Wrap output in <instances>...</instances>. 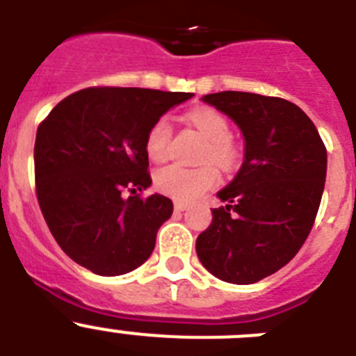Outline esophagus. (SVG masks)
<instances>
[{
  "instance_id": "1",
  "label": "esophagus",
  "mask_w": 356,
  "mask_h": 356,
  "mask_svg": "<svg viewBox=\"0 0 356 356\" xmlns=\"http://www.w3.org/2000/svg\"><path fill=\"white\" fill-rule=\"evenodd\" d=\"M187 203H184V201H175V210L176 212H184V210H187Z\"/></svg>"
}]
</instances>
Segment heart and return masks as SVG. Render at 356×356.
Wrapping results in <instances>:
<instances>
[{
	"label": "heart",
	"mask_w": 356,
	"mask_h": 356,
	"mask_svg": "<svg viewBox=\"0 0 356 356\" xmlns=\"http://www.w3.org/2000/svg\"><path fill=\"white\" fill-rule=\"evenodd\" d=\"M188 119L209 140L205 159H210L222 168L232 165L237 153L229 140L232 134H229V124L225 115L209 106H201V108L188 112ZM169 140H171V122L163 115L151 124L146 135L147 156L155 162H162L168 159ZM217 180H219V175L212 165L185 168L180 163H169L165 168L159 169L155 175L156 188L175 200H194L212 188Z\"/></svg>",
	"instance_id": "heart-1"
}]
</instances>
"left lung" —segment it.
Returning a JSON list of instances; mask_svg holds the SVG:
<instances>
[{
    "label": "left lung",
    "mask_w": 356,
    "mask_h": 356,
    "mask_svg": "<svg viewBox=\"0 0 356 356\" xmlns=\"http://www.w3.org/2000/svg\"><path fill=\"white\" fill-rule=\"evenodd\" d=\"M201 102L237 124L244 160L217 193L226 205L212 209V222L197 235V259L222 282L254 284L307 241L325 191L326 147L303 110L282 97L225 90Z\"/></svg>",
    "instance_id": "8db88e82"
}]
</instances>
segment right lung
Returning <instances> with one entry per match:
<instances>
[{"mask_svg": "<svg viewBox=\"0 0 356 356\" xmlns=\"http://www.w3.org/2000/svg\"><path fill=\"white\" fill-rule=\"evenodd\" d=\"M191 92L92 87L62 99L35 137V184L42 216L69 259L99 276L143 266L172 213L151 187L146 135Z\"/></svg>", "mask_w": 356, "mask_h": 356, "instance_id": "1", "label": "right lung"}]
</instances>
